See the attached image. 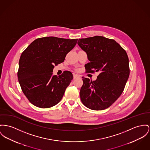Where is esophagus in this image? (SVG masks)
<instances>
[{
  "mask_svg": "<svg viewBox=\"0 0 150 150\" xmlns=\"http://www.w3.org/2000/svg\"><path fill=\"white\" fill-rule=\"evenodd\" d=\"M80 76L78 75V74H73V78L74 79H76L77 77H79Z\"/></svg>",
  "mask_w": 150,
  "mask_h": 150,
  "instance_id": "esophagus-1",
  "label": "esophagus"
}]
</instances>
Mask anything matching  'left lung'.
Masks as SVG:
<instances>
[{"label":"left lung","mask_w":150,"mask_h":150,"mask_svg":"<svg viewBox=\"0 0 150 150\" xmlns=\"http://www.w3.org/2000/svg\"><path fill=\"white\" fill-rule=\"evenodd\" d=\"M77 44L90 61L85 65L86 73L100 72L96 81L82 77L81 100L91 110L106 109L120 97L129 79L127 53L115 40L103 36L79 39Z\"/></svg>","instance_id":"1"}]
</instances>
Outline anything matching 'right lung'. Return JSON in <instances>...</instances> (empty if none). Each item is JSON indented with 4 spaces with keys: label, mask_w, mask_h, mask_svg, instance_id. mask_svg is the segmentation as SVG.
Instances as JSON below:
<instances>
[{
    "label": "right lung",
    "mask_w": 150,
    "mask_h": 150,
    "mask_svg": "<svg viewBox=\"0 0 150 150\" xmlns=\"http://www.w3.org/2000/svg\"><path fill=\"white\" fill-rule=\"evenodd\" d=\"M78 39L44 37L34 40L21 54L18 79L23 93L32 104L50 108L62 99L73 80L69 71L52 75L54 66L64 62Z\"/></svg>",
    "instance_id": "1"
}]
</instances>
